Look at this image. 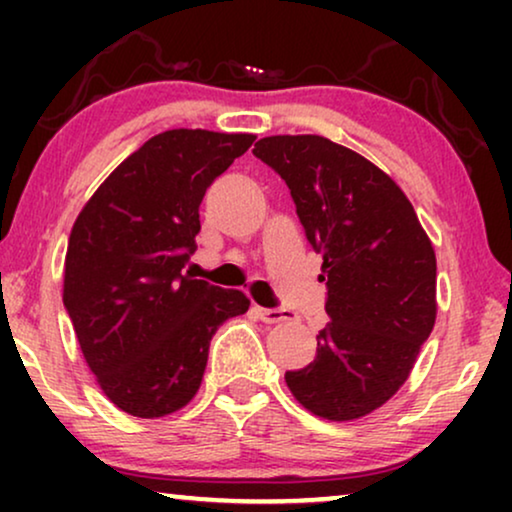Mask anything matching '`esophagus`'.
I'll return each instance as SVG.
<instances>
[{
    "instance_id": "1",
    "label": "esophagus",
    "mask_w": 512,
    "mask_h": 512,
    "mask_svg": "<svg viewBox=\"0 0 512 512\" xmlns=\"http://www.w3.org/2000/svg\"><path fill=\"white\" fill-rule=\"evenodd\" d=\"M256 312L265 324H279V321L289 319V310H282V307H258Z\"/></svg>"
}]
</instances>
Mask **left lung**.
I'll list each match as a JSON object with an SVG mask.
<instances>
[{"mask_svg": "<svg viewBox=\"0 0 512 512\" xmlns=\"http://www.w3.org/2000/svg\"><path fill=\"white\" fill-rule=\"evenodd\" d=\"M254 156L289 186L328 286L317 356L286 387L328 422L366 417L403 387L436 324L433 244L401 186L347 146L275 135Z\"/></svg>", "mask_w": 512, "mask_h": 512, "instance_id": "1", "label": "left lung"}]
</instances>
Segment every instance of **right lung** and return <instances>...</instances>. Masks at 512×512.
<instances>
[{
    "label": "right lung",
    "instance_id": "obj_1",
    "mask_svg": "<svg viewBox=\"0 0 512 512\" xmlns=\"http://www.w3.org/2000/svg\"><path fill=\"white\" fill-rule=\"evenodd\" d=\"M249 132L165 130L123 160L76 216L62 300L83 359L116 408L158 419L193 401L209 342L249 310L237 289L184 272L212 181Z\"/></svg>",
    "mask_w": 512,
    "mask_h": 512
}]
</instances>
